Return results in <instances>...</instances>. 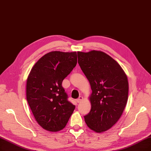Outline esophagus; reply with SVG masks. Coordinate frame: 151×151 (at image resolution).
Masks as SVG:
<instances>
[{
	"label": "esophagus",
	"instance_id": "1",
	"mask_svg": "<svg viewBox=\"0 0 151 151\" xmlns=\"http://www.w3.org/2000/svg\"><path fill=\"white\" fill-rule=\"evenodd\" d=\"M83 96H80L79 97H78V99H76V102H77L78 103H80V102L83 100Z\"/></svg>",
	"mask_w": 151,
	"mask_h": 151
}]
</instances>
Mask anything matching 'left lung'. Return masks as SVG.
I'll use <instances>...</instances> for the list:
<instances>
[{"mask_svg":"<svg viewBox=\"0 0 151 151\" xmlns=\"http://www.w3.org/2000/svg\"><path fill=\"white\" fill-rule=\"evenodd\" d=\"M78 63L89 81L91 109L85 115L87 126L96 133L112 128L120 119L128 101V78L120 65L100 50L78 52Z\"/></svg>","mask_w":151,"mask_h":151,"instance_id":"obj_1","label":"left lung"}]
</instances>
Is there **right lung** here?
I'll list each match as a JSON object with an SVG mask.
<instances>
[{"instance_id":"right-lung-1","label":"right lung","mask_w":151,"mask_h":151,"mask_svg":"<svg viewBox=\"0 0 151 151\" xmlns=\"http://www.w3.org/2000/svg\"><path fill=\"white\" fill-rule=\"evenodd\" d=\"M76 63V52L52 51L39 59L28 76V103L37 123L49 132L63 129L75 110L62 83Z\"/></svg>"}]
</instances>
